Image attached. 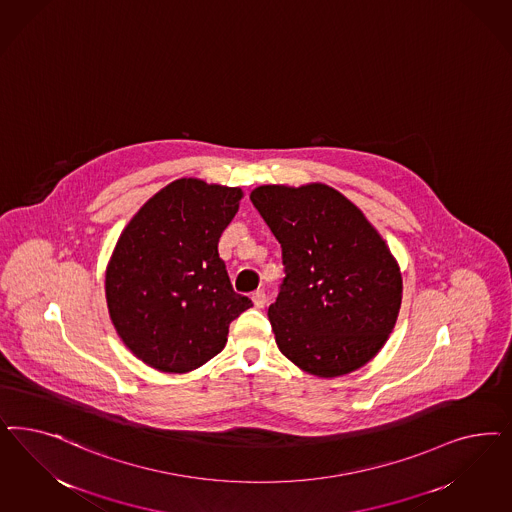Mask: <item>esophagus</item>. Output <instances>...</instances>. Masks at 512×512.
Returning <instances> with one entry per match:
<instances>
[{"instance_id":"obj_1","label":"esophagus","mask_w":512,"mask_h":512,"mask_svg":"<svg viewBox=\"0 0 512 512\" xmlns=\"http://www.w3.org/2000/svg\"><path fill=\"white\" fill-rule=\"evenodd\" d=\"M252 301H254V307H256V309H264L265 301H267L264 290H256V292L252 294Z\"/></svg>"}]
</instances>
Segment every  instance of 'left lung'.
I'll list each match as a JSON object with an SVG mask.
<instances>
[{
    "instance_id": "8db88e82",
    "label": "left lung",
    "mask_w": 512,
    "mask_h": 512,
    "mask_svg": "<svg viewBox=\"0 0 512 512\" xmlns=\"http://www.w3.org/2000/svg\"><path fill=\"white\" fill-rule=\"evenodd\" d=\"M250 201L281 243L286 277L267 316L282 354L322 379L373 360L396 326L403 292L379 231L322 182L264 184Z\"/></svg>"
}]
</instances>
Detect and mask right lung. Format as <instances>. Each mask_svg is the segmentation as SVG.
I'll return each mask as SVG.
<instances>
[{"label":"right lung","mask_w":512,"mask_h":512,"mask_svg":"<svg viewBox=\"0 0 512 512\" xmlns=\"http://www.w3.org/2000/svg\"><path fill=\"white\" fill-rule=\"evenodd\" d=\"M241 188L179 179L137 211L120 233L105 273L116 333L164 373H188L226 347L231 320L252 307L233 292L218 241Z\"/></svg>","instance_id":"1"}]
</instances>
